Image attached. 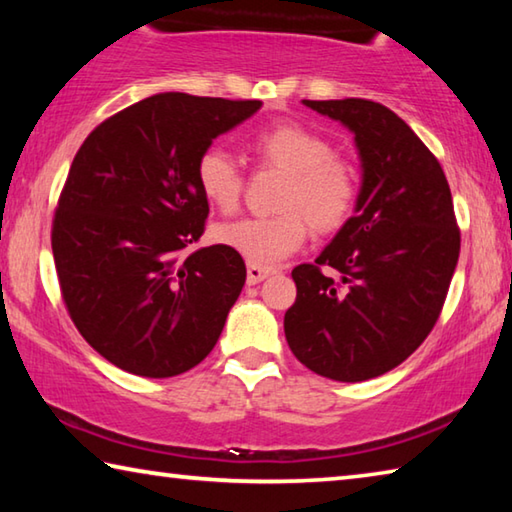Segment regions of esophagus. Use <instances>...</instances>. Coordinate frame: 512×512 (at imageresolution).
Returning <instances> with one entry per match:
<instances>
[{
  "label": "esophagus",
  "mask_w": 512,
  "mask_h": 512,
  "mask_svg": "<svg viewBox=\"0 0 512 512\" xmlns=\"http://www.w3.org/2000/svg\"><path fill=\"white\" fill-rule=\"evenodd\" d=\"M273 273V268L271 266H259V264H250L248 262V284H259L262 280H266L268 275Z\"/></svg>",
  "instance_id": "esophagus-1"
}]
</instances>
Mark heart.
I'll return each instance as SVG.
<instances>
[{
  "label": "heart",
  "instance_id": "obj_1",
  "mask_svg": "<svg viewBox=\"0 0 512 512\" xmlns=\"http://www.w3.org/2000/svg\"><path fill=\"white\" fill-rule=\"evenodd\" d=\"M253 151L264 164L289 173L280 198L287 212L219 225L214 239L221 246L250 264L271 266L305 244L307 221L318 232H334L350 219L359 196L357 169L334 155L323 135L300 124H277L255 135ZM196 185L212 207L232 212L244 192V173L228 151L212 146L196 162Z\"/></svg>",
  "mask_w": 512,
  "mask_h": 512
}]
</instances>
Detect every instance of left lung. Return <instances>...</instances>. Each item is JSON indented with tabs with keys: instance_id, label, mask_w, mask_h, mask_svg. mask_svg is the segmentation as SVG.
<instances>
[{
	"instance_id": "obj_1",
	"label": "left lung",
	"mask_w": 512,
	"mask_h": 512,
	"mask_svg": "<svg viewBox=\"0 0 512 512\" xmlns=\"http://www.w3.org/2000/svg\"><path fill=\"white\" fill-rule=\"evenodd\" d=\"M348 128L361 160L354 216L291 271V352L316 375L366 381L411 357L436 325L461 253L445 171L404 119L368 99L302 101ZM334 267L336 283L322 273Z\"/></svg>"
}]
</instances>
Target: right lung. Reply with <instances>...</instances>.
I'll return each mask as SVG.
<instances>
[{"label":"right lung","instance_id":"add662e5","mask_svg":"<svg viewBox=\"0 0 512 512\" xmlns=\"http://www.w3.org/2000/svg\"><path fill=\"white\" fill-rule=\"evenodd\" d=\"M259 108L153 94L99 124L76 153L51 250L69 318L112 366L173 377L219 341L246 264L221 244L189 250L210 214L196 162Z\"/></svg>","mask_w":512,"mask_h":512}]
</instances>
